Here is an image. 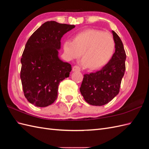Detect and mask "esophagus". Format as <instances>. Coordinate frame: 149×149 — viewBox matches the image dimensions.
Instances as JSON below:
<instances>
[{
	"label": "esophagus",
	"mask_w": 149,
	"mask_h": 149,
	"mask_svg": "<svg viewBox=\"0 0 149 149\" xmlns=\"http://www.w3.org/2000/svg\"><path fill=\"white\" fill-rule=\"evenodd\" d=\"M72 70H73V71H80L81 69L78 66H74Z\"/></svg>",
	"instance_id": "1"
}]
</instances>
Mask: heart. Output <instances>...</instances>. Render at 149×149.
<instances>
[{
  "label": "heart",
  "instance_id": "b5f03b06",
  "mask_svg": "<svg viewBox=\"0 0 149 149\" xmlns=\"http://www.w3.org/2000/svg\"><path fill=\"white\" fill-rule=\"evenodd\" d=\"M116 43L113 37L95 29H86L76 33L73 40L63 43L65 56L74 60L81 54L83 65L89 70H97L105 66L113 56Z\"/></svg>",
  "mask_w": 149,
  "mask_h": 149
}]
</instances>
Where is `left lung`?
<instances>
[{
  "label": "left lung",
  "instance_id": "8db88e82",
  "mask_svg": "<svg viewBox=\"0 0 149 149\" xmlns=\"http://www.w3.org/2000/svg\"><path fill=\"white\" fill-rule=\"evenodd\" d=\"M112 33L116 43L113 56L101 70L84 74L79 89L84 100L93 106L106 104L118 95L124 75L126 55L123 43L114 31Z\"/></svg>",
  "mask_w": 149,
  "mask_h": 149
}]
</instances>
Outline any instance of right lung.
<instances>
[{"instance_id":"1","label":"right lung","mask_w":149,"mask_h":149,"mask_svg":"<svg viewBox=\"0 0 149 149\" xmlns=\"http://www.w3.org/2000/svg\"><path fill=\"white\" fill-rule=\"evenodd\" d=\"M74 25L48 21L26 42L21 58L20 78L24 95L37 107H47L58 96V85L69 77L71 65L58 56L61 39Z\"/></svg>"}]
</instances>
